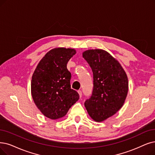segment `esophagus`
<instances>
[{"label": "esophagus", "instance_id": "1", "mask_svg": "<svg viewBox=\"0 0 155 155\" xmlns=\"http://www.w3.org/2000/svg\"><path fill=\"white\" fill-rule=\"evenodd\" d=\"M78 94L79 95V97H82V91H81V90H78Z\"/></svg>", "mask_w": 155, "mask_h": 155}]
</instances>
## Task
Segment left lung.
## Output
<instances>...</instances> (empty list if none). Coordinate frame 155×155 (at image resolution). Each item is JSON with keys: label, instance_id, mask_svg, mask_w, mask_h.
Returning <instances> with one entry per match:
<instances>
[{"label": "left lung", "instance_id": "8db88e82", "mask_svg": "<svg viewBox=\"0 0 155 155\" xmlns=\"http://www.w3.org/2000/svg\"><path fill=\"white\" fill-rule=\"evenodd\" d=\"M94 75L91 97L84 102L89 115L101 122L112 116L123 106L128 90V78L114 58L102 49H91L83 53Z\"/></svg>", "mask_w": 155, "mask_h": 155}]
</instances>
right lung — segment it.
Returning a JSON list of instances; mask_svg holds the SVG:
<instances>
[{"label":"right lung","instance_id":"add662e5","mask_svg":"<svg viewBox=\"0 0 155 155\" xmlns=\"http://www.w3.org/2000/svg\"><path fill=\"white\" fill-rule=\"evenodd\" d=\"M75 54L74 49H53L42 58L33 74V100L41 113L51 120L64 117L79 98L78 93L71 89V74L67 69Z\"/></svg>","mask_w":155,"mask_h":155}]
</instances>
